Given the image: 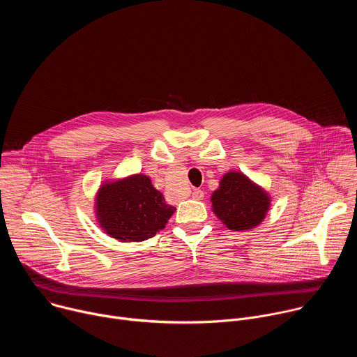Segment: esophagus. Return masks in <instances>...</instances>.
<instances>
[{"mask_svg":"<svg viewBox=\"0 0 357 357\" xmlns=\"http://www.w3.org/2000/svg\"><path fill=\"white\" fill-rule=\"evenodd\" d=\"M192 197L196 200H202L203 197H205V193H203V190H200V189H195L192 192Z\"/></svg>","mask_w":357,"mask_h":357,"instance_id":"1","label":"esophagus"}]
</instances>
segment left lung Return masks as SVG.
Listing matches in <instances>:
<instances>
[{
    "label": "left lung",
    "mask_w": 357,
    "mask_h": 357,
    "mask_svg": "<svg viewBox=\"0 0 357 357\" xmlns=\"http://www.w3.org/2000/svg\"><path fill=\"white\" fill-rule=\"evenodd\" d=\"M211 202L215 215L233 231L259 226L270 209V195L244 174L236 171L223 175Z\"/></svg>",
    "instance_id": "1"
}]
</instances>
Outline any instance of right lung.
<instances>
[{"label":"right lung","instance_id":"right-lung-1","mask_svg":"<svg viewBox=\"0 0 357 357\" xmlns=\"http://www.w3.org/2000/svg\"><path fill=\"white\" fill-rule=\"evenodd\" d=\"M176 208L146 175L138 174L105 182L96 195V218L110 237L120 241H144L162 230Z\"/></svg>","mask_w":357,"mask_h":357}]
</instances>
